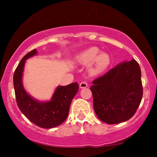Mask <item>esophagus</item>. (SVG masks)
Segmentation results:
<instances>
[{
    "instance_id": "obj_1",
    "label": "esophagus",
    "mask_w": 157,
    "mask_h": 157,
    "mask_svg": "<svg viewBox=\"0 0 157 157\" xmlns=\"http://www.w3.org/2000/svg\"><path fill=\"white\" fill-rule=\"evenodd\" d=\"M88 87V83L86 82V81H82L80 83V89H85V88Z\"/></svg>"
}]
</instances>
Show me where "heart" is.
I'll use <instances>...</instances> for the list:
<instances>
[{"label":"heart","instance_id":"b5f03b06","mask_svg":"<svg viewBox=\"0 0 157 157\" xmlns=\"http://www.w3.org/2000/svg\"><path fill=\"white\" fill-rule=\"evenodd\" d=\"M75 61L81 65L90 64V73L98 75L109 67L111 59L106 52H100L97 47H91L79 53L75 57Z\"/></svg>","mask_w":157,"mask_h":157}]
</instances>
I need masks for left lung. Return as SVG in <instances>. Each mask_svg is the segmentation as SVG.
Returning <instances> with one entry per match:
<instances>
[{"label": "left lung", "mask_w": 157, "mask_h": 157, "mask_svg": "<svg viewBox=\"0 0 157 157\" xmlns=\"http://www.w3.org/2000/svg\"><path fill=\"white\" fill-rule=\"evenodd\" d=\"M92 83L94 109L101 121L117 124L134 116L143 94L141 69L136 60L120 63Z\"/></svg>", "instance_id": "left-lung-1"}]
</instances>
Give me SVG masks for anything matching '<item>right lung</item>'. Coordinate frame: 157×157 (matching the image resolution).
<instances>
[{"mask_svg":"<svg viewBox=\"0 0 157 157\" xmlns=\"http://www.w3.org/2000/svg\"><path fill=\"white\" fill-rule=\"evenodd\" d=\"M37 54L34 49L26 54L16 68L13 77L16 101L25 116L36 125L43 128H52L61 125L67 118L74 97L79 89L77 82L56 88L51 100L39 101L29 94L23 84V75L26 60Z\"/></svg>","mask_w":157,"mask_h":157,"instance_id":"1","label":"right lung"}]
</instances>
